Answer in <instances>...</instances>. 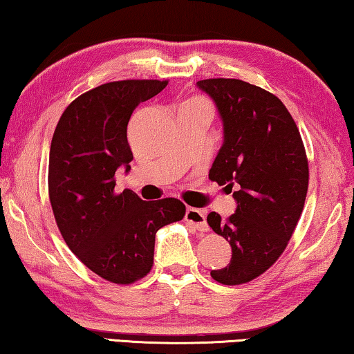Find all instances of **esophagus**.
Returning <instances> with one entry per match:
<instances>
[{
    "mask_svg": "<svg viewBox=\"0 0 354 354\" xmlns=\"http://www.w3.org/2000/svg\"><path fill=\"white\" fill-rule=\"evenodd\" d=\"M185 221L190 223L195 230H198L200 232H207L209 226L206 221V214L201 209H195V207H187L185 211Z\"/></svg>",
    "mask_w": 354,
    "mask_h": 354,
    "instance_id": "1",
    "label": "esophagus"
}]
</instances>
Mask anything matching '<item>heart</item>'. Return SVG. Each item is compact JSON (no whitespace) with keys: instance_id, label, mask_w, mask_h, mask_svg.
I'll return each instance as SVG.
<instances>
[{"instance_id":"1","label":"heart","mask_w":354,"mask_h":354,"mask_svg":"<svg viewBox=\"0 0 354 354\" xmlns=\"http://www.w3.org/2000/svg\"><path fill=\"white\" fill-rule=\"evenodd\" d=\"M187 103H200V104H205L201 100H190V101H187Z\"/></svg>"}]
</instances>
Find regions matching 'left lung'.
<instances>
[{
  "mask_svg": "<svg viewBox=\"0 0 354 354\" xmlns=\"http://www.w3.org/2000/svg\"><path fill=\"white\" fill-rule=\"evenodd\" d=\"M217 106L223 145L209 179L232 190L236 212L207 223L231 245L226 267L212 270L220 284L237 286L267 272L283 254L301 217L309 165L295 122L278 97L241 80L212 77L196 82Z\"/></svg>",
  "mask_w": 354,
  "mask_h": 354,
  "instance_id": "obj_1",
  "label": "left lung"
}]
</instances>
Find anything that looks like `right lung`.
I'll use <instances>...</instances> for the list:
<instances>
[{
    "mask_svg": "<svg viewBox=\"0 0 354 354\" xmlns=\"http://www.w3.org/2000/svg\"><path fill=\"white\" fill-rule=\"evenodd\" d=\"M167 84L127 80L95 87L71 101L53 134L48 194L59 231L84 266L115 284L147 277L156 232L185 214L178 198L143 201L133 190L115 192L117 169L128 171L133 160V111Z\"/></svg>",
    "mask_w": 354,
    "mask_h": 354,
    "instance_id": "add662e5",
    "label": "right lung"
}]
</instances>
